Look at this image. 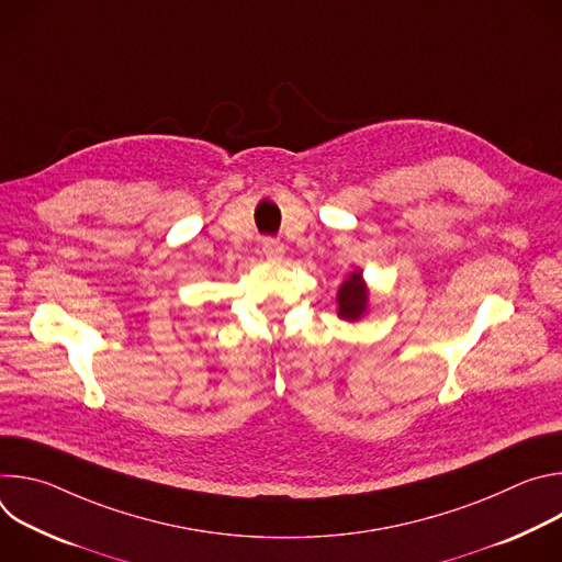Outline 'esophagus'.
Returning <instances> with one entry per match:
<instances>
[{
  "instance_id": "34e87169",
  "label": "esophagus",
  "mask_w": 562,
  "mask_h": 562,
  "mask_svg": "<svg viewBox=\"0 0 562 562\" xmlns=\"http://www.w3.org/2000/svg\"><path fill=\"white\" fill-rule=\"evenodd\" d=\"M262 251L269 262H282L284 258V247L278 243V239H271V237H267L262 243Z\"/></svg>"
}]
</instances>
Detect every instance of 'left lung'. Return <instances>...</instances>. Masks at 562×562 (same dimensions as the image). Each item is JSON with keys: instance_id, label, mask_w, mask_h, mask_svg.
Returning <instances> with one entry per match:
<instances>
[{"instance_id": "8db88e82", "label": "left lung", "mask_w": 562, "mask_h": 562, "mask_svg": "<svg viewBox=\"0 0 562 562\" xmlns=\"http://www.w3.org/2000/svg\"><path fill=\"white\" fill-rule=\"evenodd\" d=\"M338 317L345 323H358L369 311V286L362 278V271H353L338 289Z\"/></svg>"}]
</instances>
